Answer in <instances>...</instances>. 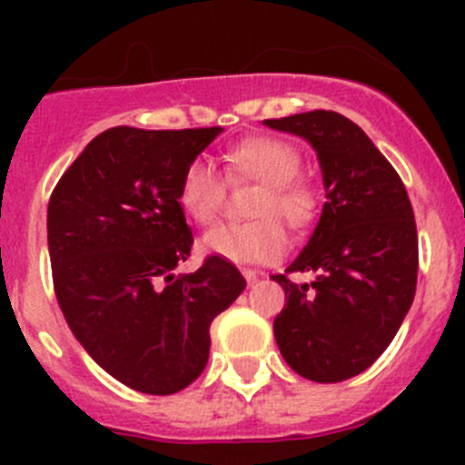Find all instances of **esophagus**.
<instances>
[{
  "mask_svg": "<svg viewBox=\"0 0 465 465\" xmlns=\"http://www.w3.org/2000/svg\"><path fill=\"white\" fill-rule=\"evenodd\" d=\"M242 274H244V279H246V282H249V286H253V283L258 282V272H256V270L246 268V270H242Z\"/></svg>",
  "mask_w": 465,
  "mask_h": 465,
  "instance_id": "34e87169",
  "label": "esophagus"
}]
</instances>
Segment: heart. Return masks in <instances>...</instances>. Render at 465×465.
<instances>
[{"label": "heart", "instance_id": "heart-1", "mask_svg": "<svg viewBox=\"0 0 465 465\" xmlns=\"http://www.w3.org/2000/svg\"><path fill=\"white\" fill-rule=\"evenodd\" d=\"M223 160L232 179L261 183V191L249 209L256 219L216 228L204 237V249L235 262L277 261L289 246V235L278 221L289 225L293 232H305L319 216V193L300 172L302 155L298 146L272 134H253L232 143ZM176 200L188 219L197 225L207 228L219 221L225 203V186L212 163L197 158L183 167Z\"/></svg>", "mask_w": 465, "mask_h": 465}]
</instances>
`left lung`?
Segmentation results:
<instances>
[{
  "mask_svg": "<svg viewBox=\"0 0 465 465\" xmlns=\"http://www.w3.org/2000/svg\"><path fill=\"white\" fill-rule=\"evenodd\" d=\"M265 125L314 146L328 197L305 249L283 274H272L289 295L274 338L300 377L349 380L380 359L412 305L419 270L412 204L391 163L338 111L268 118ZM293 272L317 279L293 284Z\"/></svg>",
  "mask_w": 465,
  "mask_h": 465,
  "instance_id": "8db88e82",
  "label": "left lung"
}]
</instances>
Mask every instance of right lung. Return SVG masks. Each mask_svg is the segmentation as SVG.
Segmentation results:
<instances>
[{
  "label": "right lung",
  "instance_id": "add662e5",
  "mask_svg": "<svg viewBox=\"0 0 465 465\" xmlns=\"http://www.w3.org/2000/svg\"><path fill=\"white\" fill-rule=\"evenodd\" d=\"M221 127H109L60 176L48 203L53 289L74 338L114 380L170 396L200 377L209 326L246 289L216 253L193 274V230L176 200L188 163Z\"/></svg>",
  "mask_w": 465,
  "mask_h": 465
}]
</instances>
